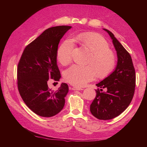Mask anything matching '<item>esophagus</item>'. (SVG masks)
I'll list each match as a JSON object with an SVG mask.
<instances>
[{
	"label": "esophagus",
	"mask_w": 147,
	"mask_h": 147,
	"mask_svg": "<svg viewBox=\"0 0 147 147\" xmlns=\"http://www.w3.org/2000/svg\"><path fill=\"white\" fill-rule=\"evenodd\" d=\"M71 90H78V91H82L83 90V89L82 88H79V87H72Z\"/></svg>",
	"instance_id": "1"
}]
</instances>
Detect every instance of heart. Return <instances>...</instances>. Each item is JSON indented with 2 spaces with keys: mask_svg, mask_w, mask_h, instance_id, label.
<instances>
[{
  "mask_svg": "<svg viewBox=\"0 0 147 147\" xmlns=\"http://www.w3.org/2000/svg\"><path fill=\"white\" fill-rule=\"evenodd\" d=\"M76 40L91 53L88 61L90 65L74 64L64 72L65 81L75 86H83L94 80L107 77L114 70L117 57L110 49L107 40L101 35L95 32H84L77 35ZM74 48V42L67 39L59 46L56 52V58L63 65L68 64L72 60Z\"/></svg>",
  "mask_w": 147,
  "mask_h": 147,
  "instance_id": "obj_1",
  "label": "heart"
}]
</instances>
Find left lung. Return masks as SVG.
<instances>
[{"mask_svg": "<svg viewBox=\"0 0 147 147\" xmlns=\"http://www.w3.org/2000/svg\"><path fill=\"white\" fill-rule=\"evenodd\" d=\"M112 39L118 56L116 69L108 77L98 84L97 87L107 89L101 92L96 90V96L90 105L93 116L99 119L107 120L118 117L129 105L134 94L136 71L129 53L115 37L110 30L104 29Z\"/></svg>", "mask_w": 147, "mask_h": 147, "instance_id": "left-lung-1", "label": "left lung"}]
</instances>
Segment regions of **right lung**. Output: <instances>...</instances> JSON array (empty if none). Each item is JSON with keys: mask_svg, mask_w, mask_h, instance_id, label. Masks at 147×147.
I'll use <instances>...</instances> for the list:
<instances>
[{"mask_svg": "<svg viewBox=\"0 0 147 147\" xmlns=\"http://www.w3.org/2000/svg\"><path fill=\"white\" fill-rule=\"evenodd\" d=\"M71 26L48 28L26 47L17 67L20 94L28 107L39 116L51 117L59 113L69 92L67 84L62 83L56 91L48 88L49 78L59 81L56 52L60 40Z\"/></svg>", "mask_w": 147, "mask_h": 147, "instance_id": "right-lung-1", "label": "right lung"}]
</instances>
